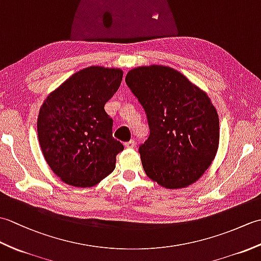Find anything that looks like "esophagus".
<instances>
[{"instance_id":"34e87169","label":"esophagus","mask_w":261,"mask_h":261,"mask_svg":"<svg viewBox=\"0 0 261 261\" xmlns=\"http://www.w3.org/2000/svg\"><path fill=\"white\" fill-rule=\"evenodd\" d=\"M124 146H125V148H129V149H132V148H135V146H136V143H135V140H130V141H127V142H125V143H124Z\"/></svg>"}]
</instances>
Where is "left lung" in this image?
Here are the masks:
<instances>
[{"label": "left lung", "instance_id": "8db88e82", "mask_svg": "<svg viewBox=\"0 0 261 261\" xmlns=\"http://www.w3.org/2000/svg\"><path fill=\"white\" fill-rule=\"evenodd\" d=\"M125 83L145 109L150 127L139 148L147 176L169 190L197 181L220 143L219 115L207 94L163 65L131 69Z\"/></svg>", "mask_w": 261, "mask_h": 261}]
</instances>
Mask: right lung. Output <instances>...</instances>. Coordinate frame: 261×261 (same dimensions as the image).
I'll use <instances>...</instances> for the list:
<instances>
[{
  "label": "right lung",
  "mask_w": 261,
  "mask_h": 261,
  "mask_svg": "<svg viewBox=\"0 0 261 261\" xmlns=\"http://www.w3.org/2000/svg\"><path fill=\"white\" fill-rule=\"evenodd\" d=\"M120 68L91 66L53 91L39 111L37 131L49 167L66 184L92 187L115 168L123 145L112 137L104 105L118 91Z\"/></svg>",
  "instance_id": "add662e5"
}]
</instances>
